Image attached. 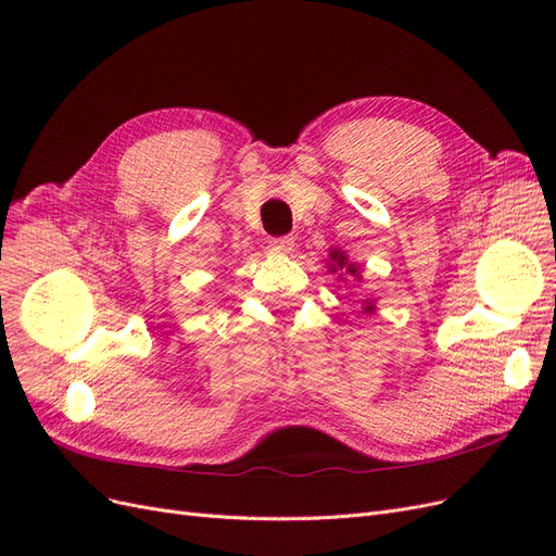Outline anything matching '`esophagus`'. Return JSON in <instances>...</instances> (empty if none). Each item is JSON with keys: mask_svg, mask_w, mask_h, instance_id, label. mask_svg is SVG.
<instances>
[{"mask_svg": "<svg viewBox=\"0 0 556 556\" xmlns=\"http://www.w3.org/2000/svg\"><path fill=\"white\" fill-rule=\"evenodd\" d=\"M268 245H271V250L288 255V252L294 250V237H274L271 241H268Z\"/></svg>", "mask_w": 556, "mask_h": 556, "instance_id": "34e87169", "label": "esophagus"}]
</instances>
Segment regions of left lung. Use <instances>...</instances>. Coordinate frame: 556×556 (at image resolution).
Listing matches in <instances>:
<instances>
[{
  "label": "left lung",
  "instance_id": "1",
  "mask_svg": "<svg viewBox=\"0 0 556 556\" xmlns=\"http://www.w3.org/2000/svg\"><path fill=\"white\" fill-rule=\"evenodd\" d=\"M329 271L331 274H336L339 271L341 276V280H343V276H352L355 280H362V274H359V268H357V264H352V262H348V255L343 250H331L329 252ZM366 315H371V313H376V306H374V301H364V308H362Z\"/></svg>",
  "mask_w": 556,
  "mask_h": 556
}]
</instances>
